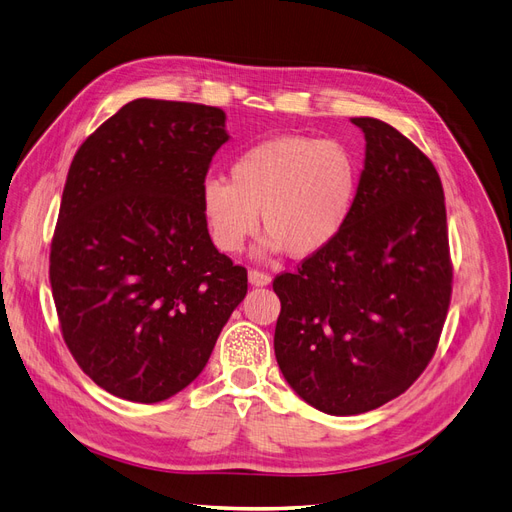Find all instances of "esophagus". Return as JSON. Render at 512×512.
<instances>
[{
	"instance_id": "esophagus-1",
	"label": "esophagus",
	"mask_w": 512,
	"mask_h": 512,
	"mask_svg": "<svg viewBox=\"0 0 512 512\" xmlns=\"http://www.w3.org/2000/svg\"><path fill=\"white\" fill-rule=\"evenodd\" d=\"M249 282L253 287H268L272 282V276L266 272H259V270H251L249 272Z\"/></svg>"
}]
</instances>
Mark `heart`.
Here are the masks:
<instances>
[{
  "label": "heart",
  "mask_w": 512,
  "mask_h": 512,
  "mask_svg": "<svg viewBox=\"0 0 512 512\" xmlns=\"http://www.w3.org/2000/svg\"><path fill=\"white\" fill-rule=\"evenodd\" d=\"M361 185L350 151L335 141L282 135L261 141L230 164V181L206 177L200 206L217 249L240 253L259 230L268 236L259 255L289 251L310 259L339 240L348 227Z\"/></svg>",
  "instance_id": "1"
}]
</instances>
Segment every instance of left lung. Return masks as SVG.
Segmentation results:
<instances>
[{
    "label": "left lung",
    "mask_w": 512,
    "mask_h": 512,
    "mask_svg": "<svg viewBox=\"0 0 512 512\" xmlns=\"http://www.w3.org/2000/svg\"><path fill=\"white\" fill-rule=\"evenodd\" d=\"M365 166L339 240L280 274L278 367L314 409L358 415L403 394L437 350L451 297L437 168L399 130L352 118Z\"/></svg>",
    "instance_id": "left-lung-1"
}]
</instances>
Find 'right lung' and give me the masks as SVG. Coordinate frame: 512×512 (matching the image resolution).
Returning a JSON list of instances; mask_svg holds the SVG:
<instances>
[{
    "label": "right lung",
    "instance_id": "add662e5",
    "mask_svg": "<svg viewBox=\"0 0 512 512\" xmlns=\"http://www.w3.org/2000/svg\"><path fill=\"white\" fill-rule=\"evenodd\" d=\"M230 141L217 107L137 99L75 154L50 251L65 344L94 384L160 403L206 367L246 295L208 236L200 187Z\"/></svg>",
    "mask_w": 512,
    "mask_h": 512
}]
</instances>
